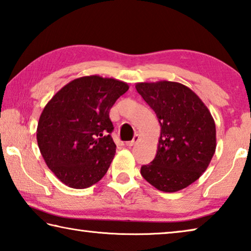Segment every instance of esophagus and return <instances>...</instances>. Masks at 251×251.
Returning a JSON list of instances; mask_svg holds the SVG:
<instances>
[{
    "label": "esophagus",
    "mask_w": 251,
    "mask_h": 251,
    "mask_svg": "<svg viewBox=\"0 0 251 251\" xmlns=\"http://www.w3.org/2000/svg\"><path fill=\"white\" fill-rule=\"evenodd\" d=\"M139 141H141V137H139L138 135H135L133 141H129V142H126V146H134L136 143H138Z\"/></svg>",
    "instance_id": "esophagus-1"
}]
</instances>
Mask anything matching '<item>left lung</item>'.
Segmentation results:
<instances>
[{
    "label": "left lung",
    "instance_id": "1",
    "mask_svg": "<svg viewBox=\"0 0 251 251\" xmlns=\"http://www.w3.org/2000/svg\"><path fill=\"white\" fill-rule=\"evenodd\" d=\"M160 124L157 154L141 174L160 192L175 193L196 181L216 151V125L209 109L177 82L159 80L135 85Z\"/></svg>",
    "mask_w": 251,
    "mask_h": 251
}]
</instances>
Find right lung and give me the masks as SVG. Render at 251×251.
I'll return each mask as SVG.
<instances>
[{
	"mask_svg": "<svg viewBox=\"0 0 251 251\" xmlns=\"http://www.w3.org/2000/svg\"><path fill=\"white\" fill-rule=\"evenodd\" d=\"M127 83L99 75L73 79L42 112L36 138L48 167L63 184L84 189L104 177L116 145L109 110Z\"/></svg>",
	"mask_w": 251,
	"mask_h": 251,
	"instance_id": "1",
	"label": "right lung"
}]
</instances>
